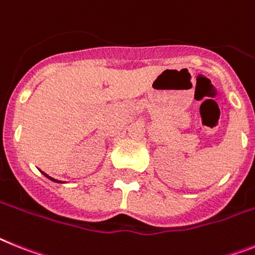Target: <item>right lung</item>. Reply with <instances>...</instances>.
<instances>
[{
  "label": "right lung",
  "mask_w": 255,
  "mask_h": 255,
  "mask_svg": "<svg viewBox=\"0 0 255 255\" xmlns=\"http://www.w3.org/2000/svg\"><path fill=\"white\" fill-rule=\"evenodd\" d=\"M41 174H42V175H44V176H45V177H48L49 180H51V181H54V183H65V181H61V180H57V179H53V177H50V176H49V175H48V174H45V172H42V171H41Z\"/></svg>",
  "instance_id": "obj_1"
}]
</instances>
